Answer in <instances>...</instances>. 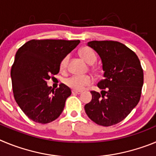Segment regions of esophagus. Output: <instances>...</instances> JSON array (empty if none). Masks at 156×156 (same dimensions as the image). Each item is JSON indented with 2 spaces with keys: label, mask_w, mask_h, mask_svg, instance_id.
I'll use <instances>...</instances> for the list:
<instances>
[{
  "label": "esophagus",
  "mask_w": 156,
  "mask_h": 156,
  "mask_svg": "<svg viewBox=\"0 0 156 156\" xmlns=\"http://www.w3.org/2000/svg\"><path fill=\"white\" fill-rule=\"evenodd\" d=\"M81 93H82V91H80V90H72V94H80Z\"/></svg>",
  "instance_id": "esophagus-1"
}]
</instances>
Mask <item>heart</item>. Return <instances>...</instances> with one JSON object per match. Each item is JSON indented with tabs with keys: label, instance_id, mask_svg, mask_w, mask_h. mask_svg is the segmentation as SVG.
I'll use <instances>...</instances> for the list:
<instances>
[{
	"label": "heart",
	"instance_id": "obj_1",
	"mask_svg": "<svg viewBox=\"0 0 156 156\" xmlns=\"http://www.w3.org/2000/svg\"><path fill=\"white\" fill-rule=\"evenodd\" d=\"M80 55L88 64L92 65L96 62L97 57L92 48L89 47H83L79 51ZM69 56L66 55L60 62V69L65 70L68 66ZM92 82V78L90 76H72L65 80L66 86L75 90H82Z\"/></svg>",
	"mask_w": 156,
	"mask_h": 156
}]
</instances>
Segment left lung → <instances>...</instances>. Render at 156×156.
<instances>
[{
  "mask_svg": "<svg viewBox=\"0 0 156 156\" xmlns=\"http://www.w3.org/2000/svg\"><path fill=\"white\" fill-rule=\"evenodd\" d=\"M87 46L101 59L104 79L98 83L101 94L90 92L92 99L85 105V112L95 123L112 126L123 120L139 102L143 69L137 55L121 43L94 41Z\"/></svg>",
  "mask_w": 156,
  "mask_h": 156,
  "instance_id": "8db88e82",
  "label": "left lung"
}]
</instances>
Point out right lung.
<instances>
[{
  "label": "right lung",
  "instance_id": "add662e5",
  "mask_svg": "<svg viewBox=\"0 0 156 156\" xmlns=\"http://www.w3.org/2000/svg\"><path fill=\"white\" fill-rule=\"evenodd\" d=\"M80 41L32 40L19 48L11 70L14 97L18 105L33 121L48 123L61 115L71 90L60 84L53 89L47 81L60 70L62 59Z\"/></svg>",
  "mask_w": 156,
  "mask_h": 156
}]
</instances>
